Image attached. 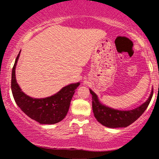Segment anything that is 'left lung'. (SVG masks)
<instances>
[{
    "mask_svg": "<svg viewBox=\"0 0 159 159\" xmlns=\"http://www.w3.org/2000/svg\"><path fill=\"white\" fill-rule=\"evenodd\" d=\"M90 93L92 95L93 115L97 121L107 128H126L142 116L150 102L153 95V90H152L149 97L144 103L136 109L128 111L118 110L108 107L99 102L97 94L90 89Z\"/></svg>",
    "mask_w": 159,
    "mask_h": 159,
    "instance_id": "obj_1",
    "label": "left lung"
}]
</instances>
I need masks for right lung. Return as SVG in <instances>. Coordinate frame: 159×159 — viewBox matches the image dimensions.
<instances>
[{"label": "right lung", "mask_w": 159, "mask_h": 159, "mask_svg": "<svg viewBox=\"0 0 159 159\" xmlns=\"http://www.w3.org/2000/svg\"><path fill=\"white\" fill-rule=\"evenodd\" d=\"M20 53L12 70L11 90L16 103L25 115L40 124L53 125L61 121L67 115L71 98L80 83L67 85L56 94L46 98L30 97L22 91L16 79V66Z\"/></svg>", "instance_id": "right-lung-1"}]
</instances>
